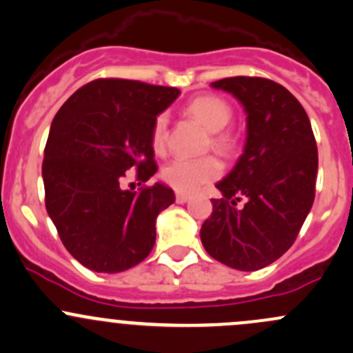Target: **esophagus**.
<instances>
[{
	"label": "esophagus",
	"mask_w": 353,
	"mask_h": 353,
	"mask_svg": "<svg viewBox=\"0 0 353 353\" xmlns=\"http://www.w3.org/2000/svg\"><path fill=\"white\" fill-rule=\"evenodd\" d=\"M190 201V195L188 194H180V192H178L176 194V202L178 203H185V202H188Z\"/></svg>",
	"instance_id": "esophagus-1"
}]
</instances>
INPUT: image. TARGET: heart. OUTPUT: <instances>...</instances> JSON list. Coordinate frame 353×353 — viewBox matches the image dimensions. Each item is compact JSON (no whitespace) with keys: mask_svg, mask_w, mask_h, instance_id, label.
<instances>
[{"mask_svg":"<svg viewBox=\"0 0 353 353\" xmlns=\"http://www.w3.org/2000/svg\"><path fill=\"white\" fill-rule=\"evenodd\" d=\"M190 117L209 130L207 148L223 156H230L238 148V134L228 127L232 119V107L224 98L217 95H201L190 100L185 107ZM168 141V119L165 114L156 115L151 127V146L156 152H163ZM219 161L214 156H203L199 159L175 158L161 170V178L166 185L180 194H192L203 183L219 178Z\"/></svg>","mask_w":353,"mask_h":353,"instance_id":"b5f03b06","label":"heart"}]
</instances>
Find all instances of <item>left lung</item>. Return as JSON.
Instances as JSON below:
<instances>
[{"label":"left lung","mask_w":353,"mask_h":353,"mask_svg":"<svg viewBox=\"0 0 353 353\" xmlns=\"http://www.w3.org/2000/svg\"><path fill=\"white\" fill-rule=\"evenodd\" d=\"M212 86L241 101L248 136L232 172L216 185L224 197L212 199L202 245L228 267L260 270L294 245L314 202V134L299 100L272 79L232 76Z\"/></svg>","instance_id":"8db88e82"}]
</instances>
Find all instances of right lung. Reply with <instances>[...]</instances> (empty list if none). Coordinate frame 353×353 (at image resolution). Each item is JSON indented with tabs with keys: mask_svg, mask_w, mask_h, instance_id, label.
I'll list each match as a JSON object with an SVG mask.
<instances>
[{
	"mask_svg": "<svg viewBox=\"0 0 353 353\" xmlns=\"http://www.w3.org/2000/svg\"><path fill=\"white\" fill-rule=\"evenodd\" d=\"M180 90L136 79L98 78L76 90L54 117L43 150L46 209L61 241L93 272L117 274L144 260L156 217L175 202L163 183L125 190L156 173L152 121Z\"/></svg>",
	"mask_w": 353,
	"mask_h": 353,
	"instance_id": "1",
	"label": "right lung"
}]
</instances>
